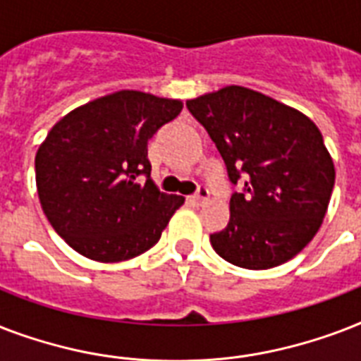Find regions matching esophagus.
Segmentation results:
<instances>
[{
    "label": "esophagus",
    "instance_id": "1",
    "mask_svg": "<svg viewBox=\"0 0 361 361\" xmlns=\"http://www.w3.org/2000/svg\"><path fill=\"white\" fill-rule=\"evenodd\" d=\"M208 197H209L208 187L198 185L197 192H195V195H191V197H189V202H191L192 206H198V204H202L204 200H208Z\"/></svg>",
    "mask_w": 361,
    "mask_h": 361
}]
</instances>
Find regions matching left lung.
<instances>
[{
    "label": "left lung",
    "instance_id": "obj_1",
    "mask_svg": "<svg viewBox=\"0 0 361 361\" xmlns=\"http://www.w3.org/2000/svg\"><path fill=\"white\" fill-rule=\"evenodd\" d=\"M241 189L231 221L209 236L226 262L268 269L290 260L319 232L336 169L319 127L302 112L241 86L187 101Z\"/></svg>",
    "mask_w": 361,
    "mask_h": 361
}]
</instances>
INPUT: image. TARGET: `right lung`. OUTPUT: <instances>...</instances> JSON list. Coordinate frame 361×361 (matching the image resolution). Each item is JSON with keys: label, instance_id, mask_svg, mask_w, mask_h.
<instances>
[{"label": "right lung", "instance_id": "right-lung-1", "mask_svg": "<svg viewBox=\"0 0 361 361\" xmlns=\"http://www.w3.org/2000/svg\"><path fill=\"white\" fill-rule=\"evenodd\" d=\"M181 109V101L123 90L54 125L37 152V191L54 231L76 252L121 262L157 243L185 198L155 187L147 140Z\"/></svg>", "mask_w": 361, "mask_h": 361}]
</instances>
